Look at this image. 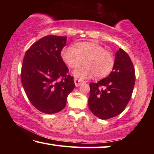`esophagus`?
Wrapping results in <instances>:
<instances>
[{
	"instance_id": "obj_1",
	"label": "esophagus",
	"mask_w": 154,
	"mask_h": 154,
	"mask_svg": "<svg viewBox=\"0 0 154 154\" xmlns=\"http://www.w3.org/2000/svg\"><path fill=\"white\" fill-rule=\"evenodd\" d=\"M74 82H75V85H76V87L79 86L80 84H82V83L83 82L82 80L78 79H77V78H75Z\"/></svg>"
}]
</instances>
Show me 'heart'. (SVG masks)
Listing matches in <instances>:
<instances>
[{
	"instance_id": "heart-1",
	"label": "heart",
	"mask_w": 154,
	"mask_h": 154,
	"mask_svg": "<svg viewBox=\"0 0 154 154\" xmlns=\"http://www.w3.org/2000/svg\"><path fill=\"white\" fill-rule=\"evenodd\" d=\"M61 57L71 69L85 64L73 72L75 77L80 79H88L94 75L99 79L105 77L113 71L115 64L113 54L94 42L77 43L75 48L64 47L61 51Z\"/></svg>"
}]
</instances>
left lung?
<instances>
[{
  "instance_id": "obj_1",
  "label": "left lung",
  "mask_w": 154,
  "mask_h": 154,
  "mask_svg": "<svg viewBox=\"0 0 154 154\" xmlns=\"http://www.w3.org/2000/svg\"><path fill=\"white\" fill-rule=\"evenodd\" d=\"M134 83L133 63L128 54L119 48L116 54L113 69L109 76L97 83H90V110L103 119L118 116L129 103Z\"/></svg>"
}]
</instances>
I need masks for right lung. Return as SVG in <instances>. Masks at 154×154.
Returning a JSON list of instances; mask_svg holds the SVG:
<instances>
[{
  "instance_id": "1",
  "label": "right lung",
  "mask_w": 154,
  "mask_h": 154,
  "mask_svg": "<svg viewBox=\"0 0 154 154\" xmlns=\"http://www.w3.org/2000/svg\"><path fill=\"white\" fill-rule=\"evenodd\" d=\"M66 38L44 36L30 46L23 59L21 81L26 94L31 104L44 113L62 110L75 86L60 54Z\"/></svg>"
}]
</instances>
